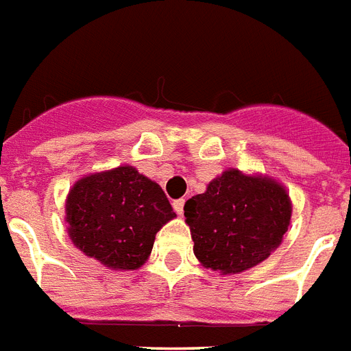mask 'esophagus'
I'll return each mask as SVG.
<instances>
[{
    "instance_id": "obj_1",
    "label": "esophagus",
    "mask_w": 351,
    "mask_h": 351,
    "mask_svg": "<svg viewBox=\"0 0 351 351\" xmlns=\"http://www.w3.org/2000/svg\"><path fill=\"white\" fill-rule=\"evenodd\" d=\"M173 210L178 212L179 215L183 214V210H184V199H178V201H173Z\"/></svg>"
}]
</instances>
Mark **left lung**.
I'll use <instances>...</instances> for the list:
<instances>
[{"mask_svg":"<svg viewBox=\"0 0 351 351\" xmlns=\"http://www.w3.org/2000/svg\"><path fill=\"white\" fill-rule=\"evenodd\" d=\"M184 217L199 263L230 276L254 268L281 245L291 201L277 179L226 168L184 203Z\"/></svg>","mask_w":351,"mask_h":351,"instance_id":"left-lung-1","label":"left lung"}]
</instances>
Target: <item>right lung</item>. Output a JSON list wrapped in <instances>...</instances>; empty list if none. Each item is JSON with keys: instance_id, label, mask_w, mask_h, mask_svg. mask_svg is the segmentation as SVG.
<instances>
[{"instance_id": "1", "label": "right lung", "mask_w": 351, "mask_h": 351, "mask_svg": "<svg viewBox=\"0 0 351 351\" xmlns=\"http://www.w3.org/2000/svg\"><path fill=\"white\" fill-rule=\"evenodd\" d=\"M176 217L156 181L130 165L83 176L64 201L66 234L75 248L110 270H137L159 230Z\"/></svg>"}]
</instances>
